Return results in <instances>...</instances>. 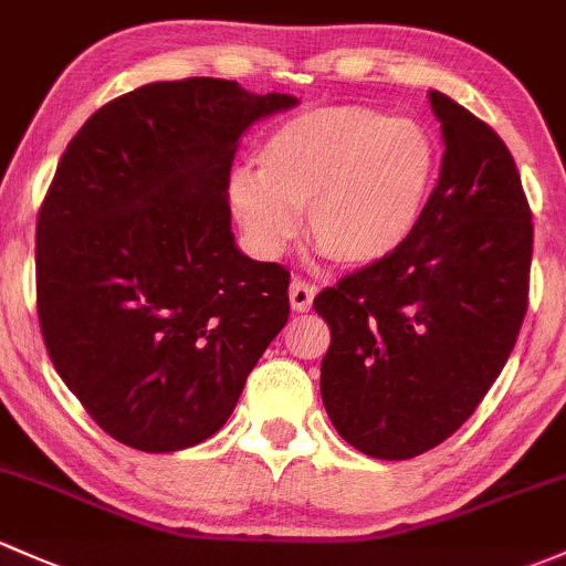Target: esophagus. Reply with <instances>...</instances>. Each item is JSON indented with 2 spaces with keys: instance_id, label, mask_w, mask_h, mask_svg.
<instances>
[{
  "instance_id": "1",
  "label": "esophagus",
  "mask_w": 566,
  "mask_h": 566,
  "mask_svg": "<svg viewBox=\"0 0 566 566\" xmlns=\"http://www.w3.org/2000/svg\"><path fill=\"white\" fill-rule=\"evenodd\" d=\"M313 296H315V289L307 281H302V277H294V281H291L289 302L296 313H307V310L313 307Z\"/></svg>"
}]
</instances>
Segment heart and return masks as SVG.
Masks as SVG:
<instances>
[{
	"instance_id": "heart-1",
	"label": "heart",
	"mask_w": 566,
	"mask_h": 566,
	"mask_svg": "<svg viewBox=\"0 0 566 566\" xmlns=\"http://www.w3.org/2000/svg\"><path fill=\"white\" fill-rule=\"evenodd\" d=\"M259 175L229 180V205L251 248L277 256L305 210L307 237L343 266L402 251L427 216L442 154L429 126L378 107H315L283 120L259 148Z\"/></svg>"
}]
</instances>
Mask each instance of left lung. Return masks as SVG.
I'll return each instance as SVG.
<instances>
[{"mask_svg": "<svg viewBox=\"0 0 566 566\" xmlns=\"http://www.w3.org/2000/svg\"><path fill=\"white\" fill-rule=\"evenodd\" d=\"M440 180L402 251L315 296L332 329L321 397L373 459L427 453L475 412L528 302L532 212L502 137L440 91Z\"/></svg>", "mask_w": 566, "mask_h": 566, "instance_id": "8db88e82", "label": "left lung"}]
</instances>
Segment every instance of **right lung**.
<instances>
[{
  "instance_id": "right-lung-1",
  "label": "right lung",
  "mask_w": 566,
  "mask_h": 566,
  "mask_svg": "<svg viewBox=\"0 0 566 566\" xmlns=\"http://www.w3.org/2000/svg\"><path fill=\"white\" fill-rule=\"evenodd\" d=\"M296 96L148 83L66 145L38 218V315L53 367L107 434L145 453L208 440L289 321V270L234 245L242 132Z\"/></svg>"
}]
</instances>
